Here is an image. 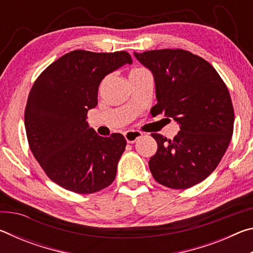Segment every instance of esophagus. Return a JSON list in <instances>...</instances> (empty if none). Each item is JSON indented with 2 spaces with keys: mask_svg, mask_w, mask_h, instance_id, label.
Instances as JSON below:
<instances>
[{
  "mask_svg": "<svg viewBox=\"0 0 253 253\" xmlns=\"http://www.w3.org/2000/svg\"><path fill=\"white\" fill-rule=\"evenodd\" d=\"M124 136H125L127 143L132 144L135 143L137 139L140 138V137L143 136V134L138 130H127L125 134H124Z\"/></svg>",
  "mask_w": 253,
  "mask_h": 253,
  "instance_id": "1",
  "label": "esophagus"
}]
</instances>
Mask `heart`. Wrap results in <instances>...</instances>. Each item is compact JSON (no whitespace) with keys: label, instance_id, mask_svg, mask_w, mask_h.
<instances>
[{"label":"heart","instance_id":"1","mask_svg":"<svg viewBox=\"0 0 253 253\" xmlns=\"http://www.w3.org/2000/svg\"><path fill=\"white\" fill-rule=\"evenodd\" d=\"M147 70L143 69V68H137V69H134L130 71L129 76H137V75H143V74H147Z\"/></svg>","mask_w":253,"mask_h":253}]
</instances>
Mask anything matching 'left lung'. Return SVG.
Instances as JSON below:
<instances>
[{
    "mask_svg": "<svg viewBox=\"0 0 253 253\" xmlns=\"http://www.w3.org/2000/svg\"><path fill=\"white\" fill-rule=\"evenodd\" d=\"M152 72L157 104L179 125L173 139L154 132L157 152L148 162L162 185L184 190L204 181L223 157L233 132L234 111L228 88L216 70L199 55L182 49L134 52Z\"/></svg>",
    "mask_w": 253,
    "mask_h": 253,
    "instance_id": "8db88e82",
    "label": "left lung"
}]
</instances>
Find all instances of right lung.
Listing matches in <instances>:
<instances>
[{
	"mask_svg": "<svg viewBox=\"0 0 253 253\" xmlns=\"http://www.w3.org/2000/svg\"><path fill=\"white\" fill-rule=\"evenodd\" d=\"M131 63L126 51L75 50L51 63L34 81L24 113L29 146L49 178L66 190L95 193L116 177L125 137H101L85 119L98 104L101 80Z\"/></svg>",
	"mask_w": 253,
	"mask_h": 253,
	"instance_id": "add662e5",
	"label": "right lung"
}]
</instances>
